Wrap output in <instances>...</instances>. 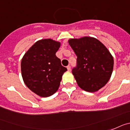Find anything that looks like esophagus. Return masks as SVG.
Instances as JSON below:
<instances>
[{"instance_id":"1","label":"esophagus","mask_w":130,"mask_h":130,"mask_svg":"<svg viewBox=\"0 0 130 130\" xmlns=\"http://www.w3.org/2000/svg\"><path fill=\"white\" fill-rule=\"evenodd\" d=\"M67 70H68V71H71V66H70V65H68V66L67 67Z\"/></svg>"}]
</instances>
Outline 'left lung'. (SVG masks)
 <instances>
[{
	"mask_svg": "<svg viewBox=\"0 0 130 130\" xmlns=\"http://www.w3.org/2000/svg\"><path fill=\"white\" fill-rule=\"evenodd\" d=\"M69 43L77 56L76 66L72 73L78 85L86 92L98 91L111 76L112 55L101 42L92 37L70 39Z\"/></svg>",
	"mask_w": 130,
	"mask_h": 130,
	"instance_id": "left-lung-1",
	"label": "left lung"
}]
</instances>
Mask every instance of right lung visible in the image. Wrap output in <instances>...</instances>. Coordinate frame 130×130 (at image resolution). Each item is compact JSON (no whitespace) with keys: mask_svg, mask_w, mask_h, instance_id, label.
<instances>
[{"mask_svg":"<svg viewBox=\"0 0 130 130\" xmlns=\"http://www.w3.org/2000/svg\"><path fill=\"white\" fill-rule=\"evenodd\" d=\"M60 42L42 39L34 44L21 60V75L30 90L46 98L57 92L62 75L67 69L62 66L56 53Z\"/></svg>","mask_w":130,"mask_h":130,"instance_id":"right-lung-1","label":"right lung"}]
</instances>
